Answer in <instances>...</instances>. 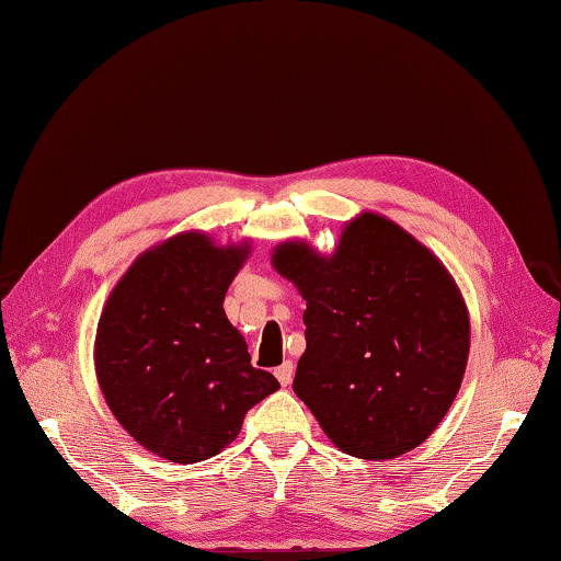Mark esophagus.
Segmentation results:
<instances>
[{
    "label": "esophagus",
    "mask_w": 561,
    "mask_h": 561,
    "mask_svg": "<svg viewBox=\"0 0 561 561\" xmlns=\"http://www.w3.org/2000/svg\"><path fill=\"white\" fill-rule=\"evenodd\" d=\"M274 377L279 379L282 387H289L291 379H294V365H291V362H284V365H279L277 369H274Z\"/></svg>",
    "instance_id": "1"
}]
</instances>
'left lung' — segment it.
<instances>
[{
    "label": "left lung",
    "mask_w": 561,
    "mask_h": 561,
    "mask_svg": "<svg viewBox=\"0 0 561 561\" xmlns=\"http://www.w3.org/2000/svg\"><path fill=\"white\" fill-rule=\"evenodd\" d=\"M272 265L306 301L294 393L323 433L359 459L419 447L453 405L469 357V313L443 262L367 211L331 257L287 240Z\"/></svg>",
    "instance_id": "left-lung-1"
}]
</instances>
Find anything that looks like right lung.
Listing matches in <instances>:
<instances>
[{"label":"right lung","mask_w":561,"mask_h":561,"mask_svg":"<svg viewBox=\"0 0 561 561\" xmlns=\"http://www.w3.org/2000/svg\"><path fill=\"white\" fill-rule=\"evenodd\" d=\"M248 243L190 230L128 267L99 318L94 367L108 409L152 455L192 465L236 440L245 413L279 381L250 365L224 311Z\"/></svg>","instance_id":"add662e5"}]
</instances>
